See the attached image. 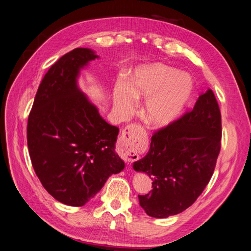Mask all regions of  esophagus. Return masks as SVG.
Segmentation results:
<instances>
[{
    "label": "esophagus",
    "instance_id": "34e87169",
    "mask_svg": "<svg viewBox=\"0 0 251 251\" xmlns=\"http://www.w3.org/2000/svg\"><path fill=\"white\" fill-rule=\"evenodd\" d=\"M139 126L136 124L127 125L118 139L119 147L121 148V155L127 162H133L138 160V154L134 151V144L136 142V132L139 130Z\"/></svg>",
    "mask_w": 251,
    "mask_h": 251
}]
</instances>
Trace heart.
Listing matches in <instances>:
<instances>
[{"instance_id":"heart-1","label":"heart","mask_w":251,"mask_h":251,"mask_svg":"<svg viewBox=\"0 0 251 251\" xmlns=\"http://www.w3.org/2000/svg\"><path fill=\"white\" fill-rule=\"evenodd\" d=\"M183 74L164 66L154 64L141 67L128 83L120 79L114 89V103L120 116L134 111L137 98H147L143 115L150 124L165 126L176 117L191 93V83H182Z\"/></svg>"}]
</instances>
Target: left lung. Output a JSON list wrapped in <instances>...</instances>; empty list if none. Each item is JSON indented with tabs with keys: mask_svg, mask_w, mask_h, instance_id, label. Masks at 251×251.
<instances>
[{
	"mask_svg": "<svg viewBox=\"0 0 251 251\" xmlns=\"http://www.w3.org/2000/svg\"><path fill=\"white\" fill-rule=\"evenodd\" d=\"M221 138V112L210 89L191 111L153 134L149 153L134 163L153 180V189L138 195L149 216L180 214L198 199L214 174Z\"/></svg>",
	"mask_w": 251,
	"mask_h": 251,
	"instance_id": "left-lung-1",
	"label": "left lung"
}]
</instances>
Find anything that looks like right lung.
Wrapping results in <instances>:
<instances>
[{"label": "right lung", "mask_w": 251, "mask_h": 251, "mask_svg": "<svg viewBox=\"0 0 251 251\" xmlns=\"http://www.w3.org/2000/svg\"><path fill=\"white\" fill-rule=\"evenodd\" d=\"M98 57L87 48L66 53L45 74L27 125L33 170L57 201L82 206L125 169L115 151L119 128L105 123L77 88L79 69Z\"/></svg>", "instance_id": "1"}]
</instances>
